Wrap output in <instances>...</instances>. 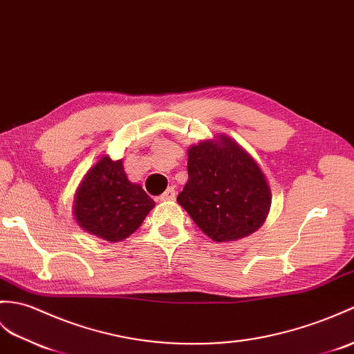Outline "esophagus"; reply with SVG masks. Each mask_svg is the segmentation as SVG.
<instances>
[{
    "label": "esophagus",
    "mask_w": 354,
    "mask_h": 354,
    "mask_svg": "<svg viewBox=\"0 0 354 354\" xmlns=\"http://www.w3.org/2000/svg\"><path fill=\"white\" fill-rule=\"evenodd\" d=\"M175 197H176V192H175V188H167L166 192H164L161 196H160V201L161 202H167V201H175Z\"/></svg>",
    "instance_id": "1"
}]
</instances>
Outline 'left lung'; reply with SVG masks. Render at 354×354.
Returning <instances> with one entry per match:
<instances>
[{
  "label": "left lung",
  "mask_w": 354,
  "mask_h": 354,
  "mask_svg": "<svg viewBox=\"0 0 354 354\" xmlns=\"http://www.w3.org/2000/svg\"><path fill=\"white\" fill-rule=\"evenodd\" d=\"M188 180L178 203L216 243L236 241L264 225L271 190L258 161L226 134L188 147Z\"/></svg>",
  "instance_id": "obj_1"
}]
</instances>
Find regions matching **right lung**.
Wrapping results in <instances>:
<instances>
[{
    "mask_svg": "<svg viewBox=\"0 0 354 354\" xmlns=\"http://www.w3.org/2000/svg\"><path fill=\"white\" fill-rule=\"evenodd\" d=\"M155 202L128 179L123 160L102 155L87 170L73 197V218L84 232L118 243L134 234Z\"/></svg>",
    "mask_w": 354,
    "mask_h": 354,
    "instance_id": "1",
    "label": "right lung"
}]
</instances>
